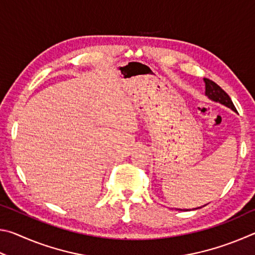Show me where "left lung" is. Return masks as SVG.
I'll return each mask as SVG.
<instances>
[{
    "mask_svg": "<svg viewBox=\"0 0 255 255\" xmlns=\"http://www.w3.org/2000/svg\"><path fill=\"white\" fill-rule=\"evenodd\" d=\"M204 81L206 83V96L207 97L216 102H221L222 105L231 108L232 110L236 111V108L234 106V103L232 102L230 96H228V94L224 91L221 86L217 85L214 81H211L209 79H204Z\"/></svg>",
    "mask_w": 255,
    "mask_h": 255,
    "instance_id": "left-lung-1",
    "label": "left lung"
}]
</instances>
